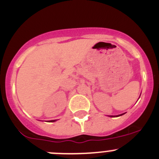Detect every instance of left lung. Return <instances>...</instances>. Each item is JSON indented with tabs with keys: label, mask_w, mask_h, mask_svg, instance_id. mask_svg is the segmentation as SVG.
<instances>
[{
	"label": "left lung",
	"mask_w": 159,
	"mask_h": 159,
	"mask_svg": "<svg viewBox=\"0 0 159 159\" xmlns=\"http://www.w3.org/2000/svg\"><path fill=\"white\" fill-rule=\"evenodd\" d=\"M124 115V114H121V115H117L116 117H118V116H121V115ZM111 117H115V116H111Z\"/></svg>",
	"instance_id": "1"
}]
</instances>
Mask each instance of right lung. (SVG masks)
Segmentation results:
<instances>
[{
	"instance_id": "right-lung-1",
	"label": "right lung",
	"mask_w": 159,
	"mask_h": 159,
	"mask_svg": "<svg viewBox=\"0 0 159 159\" xmlns=\"http://www.w3.org/2000/svg\"><path fill=\"white\" fill-rule=\"evenodd\" d=\"M56 121V120H52V121H51V122H52V121Z\"/></svg>"
}]
</instances>
